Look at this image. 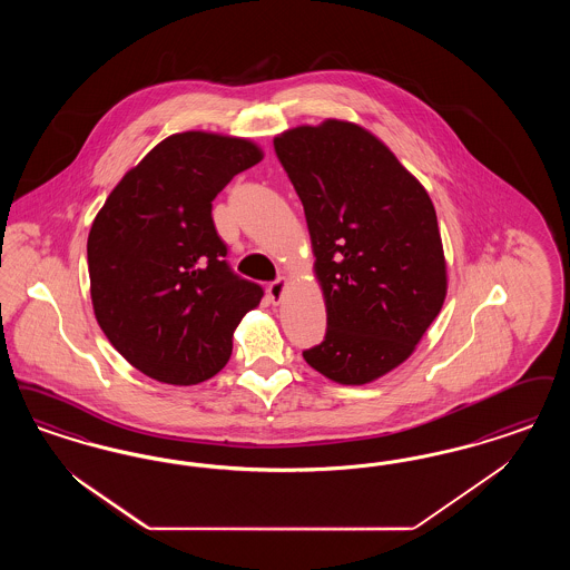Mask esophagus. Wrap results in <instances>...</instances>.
I'll list each match as a JSON object with an SVG mask.
<instances>
[{"label":"esophagus","mask_w":570,"mask_h":570,"mask_svg":"<svg viewBox=\"0 0 570 570\" xmlns=\"http://www.w3.org/2000/svg\"><path fill=\"white\" fill-rule=\"evenodd\" d=\"M284 291H286V279H284V277L272 282V284L267 286V295L272 298V303H279L282 296H284Z\"/></svg>","instance_id":"34e87169"}]
</instances>
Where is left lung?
<instances>
[{
	"instance_id": "8db88e82",
	"label": "left lung",
	"mask_w": 570,
	"mask_h": 570,
	"mask_svg": "<svg viewBox=\"0 0 570 570\" xmlns=\"http://www.w3.org/2000/svg\"><path fill=\"white\" fill-rule=\"evenodd\" d=\"M305 209L326 303L324 342L307 365L368 384L405 363L448 293L434 205L382 139L328 118L274 139Z\"/></svg>"
}]
</instances>
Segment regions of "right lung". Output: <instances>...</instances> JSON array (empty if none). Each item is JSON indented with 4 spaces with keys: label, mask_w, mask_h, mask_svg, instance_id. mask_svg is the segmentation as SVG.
<instances>
[{
    "label": "right lung",
    "mask_w": 570,
    "mask_h": 570,
    "mask_svg": "<svg viewBox=\"0 0 570 570\" xmlns=\"http://www.w3.org/2000/svg\"><path fill=\"white\" fill-rule=\"evenodd\" d=\"M261 159L244 137H165L95 216L87 242L95 318L144 375L193 386L227 365L233 333L263 288L230 272L212 202Z\"/></svg>",
    "instance_id": "right-lung-1"
}]
</instances>
